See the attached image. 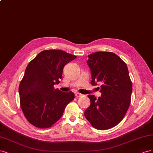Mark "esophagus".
Masks as SVG:
<instances>
[{"label":"esophagus","mask_w":153,"mask_h":153,"mask_svg":"<svg viewBox=\"0 0 153 153\" xmlns=\"http://www.w3.org/2000/svg\"><path fill=\"white\" fill-rule=\"evenodd\" d=\"M75 95H76V97H81L82 96V95L81 94V93H76V94H75Z\"/></svg>","instance_id":"1"}]
</instances>
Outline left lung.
I'll list each match as a JSON object with an SVG mask.
<instances>
[{
  "label": "left lung",
  "mask_w": 153,
  "mask_h": 153,
  "mask_svg": "<svg viewBox=\"0 0 153 153\" xmlns=\"http://www.w3.org/2000/svg\"><path fill=\"white\" fill-rule=\"evenodd\" d=\"M93 86L102 83V96L89 95L91 104L85 116L97 130L116 126L125 117L131 102L132 84L126 64L115 53L97 51L89 55Z\"/></svg>",
  "instance_id": "8db88e82"
}]
</instances>
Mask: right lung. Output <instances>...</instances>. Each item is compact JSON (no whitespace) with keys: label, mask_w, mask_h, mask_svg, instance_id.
Masks as SVG:
<instances>
[{"label":"right lung","mask_w":153,"mask_h":153,"mask_svg":"<svg viewBox=\"0 0 153 153\" xmlns=\"http://www.w3.org/2000/svg\"><path fill=\"white\" fill-rule=\"evenodd\" d=\"M76 58L60 50H48L28 63L19 84V94L24 116L32 125L39 128L51 127L74 99L73 92H62L54 85L60 83L64 66Z\"/></svg>","instance_id":"obj_1"}]
</instances>
